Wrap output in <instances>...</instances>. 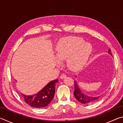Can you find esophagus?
Returning <instances> with one entry per match:
<instances>
[{"label": "esophagus", "mask_w": 123, "mask_h": 123, "mask_svg": "<svg viewBox=\"0 0 123 123\" xmlns=\"http://www.w3.org/2000/svg\"><path fill=\"white\" fill-rule=\"evenodd\" d=\"M66 77V75L65 74H62L61 75H60V79H63L64 78H65Z\"/></svg>", "instance_id": "obj_1"}]
</instances>
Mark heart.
I'll list each match as a JSON object with an SVG mask.
<instances>
[{
	"label": "heart",
	"mask_w": 123,
	"mask_h": 123,
	"mask_svg": "<svg viewBox=\"0 0 123 123\" xmlns=\"http://www.w3.org/2000/svg\"><path fill=\"white\" fill-rule=\"evenodd\" d=\"M90 43H86L80 37L63 38L58 42L56 47V57L59 61L67 60V65L72 70L83 67L92 52Z\"/></svg>",
	"instance_id": "1"
}]
</instances>
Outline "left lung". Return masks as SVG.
Listing matches in <instances>:
<instances>
[{
    "label": "left lung",
    "mask_w": 123,
    "mask_h": 123,
    "mask_svg": "<svg viewBox=\"0 0 123 123\" xmlns=\"http://www.w3.org/2000/svg\"><path fill=\"white\" fill-rule=\"evenodd\" d=\"M108 53L112 56L111 53V49H109L108 51ZM74 97L78 101L83 104H93L97 102L99 99L100 96H91V95H87L83 93L79 88L78 83L75 81H74Z\"/></svg>",
    "instance_id": "obj_1"
}]
</instances>
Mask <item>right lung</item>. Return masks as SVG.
<instances>
[{
  "label": "right lung",
  "mask_w": 123,
  "mask_h": 123,
  "mask_svg": "<svg viewBox=\"0 0 123 123\" xmlns=\"http://www.w3.org/2000/svg\"><path fill=\"white\" fill-rule=\"evenodd\" d=\"M58 81V79L51 81L36 94L31 95L22 94L25 103L35 108L46 107L53 99L55 95V85Z\"/></svg>",
  "instance_id": "obj_1"
}]
</instances>
